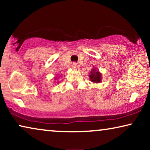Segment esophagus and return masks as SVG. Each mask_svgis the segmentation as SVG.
Wrapping results in <instances>:
<instances>
[{
  "instance_id": "esophagus-1",
  "label": "esophagus",
  "mask_w": 150,
  "mask_h": 150,
  "mask_svg": "<svg viewBox=\"0 0 150 150\" xmlns=\"http://www.w3.org/2000/svg\"><path fill=\"white\" fill-rule=\"evenodd\" d=\"M72 68L73 69H77L78 68L77 65L76 64V63H73V64H72Z\"/></svg>"
}]
</instances>
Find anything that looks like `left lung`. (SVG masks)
<instances>
[{"mask_svg":"<svg viewBox=\"0 0 150 150\" xmlns=\"http://www.w3.org/2000/svg\"><path fill=\"white\" fill-rule=\"evenodd\" d=\"M89 79L91 82L95 83H98L101 82L102 75L100 71L97 70V69H92L91 72L89 74Z\"/></svg>","mask_w":150,"mask_h":150,"instance_id":"obj_1","label":"left lung"}]
</instances>
